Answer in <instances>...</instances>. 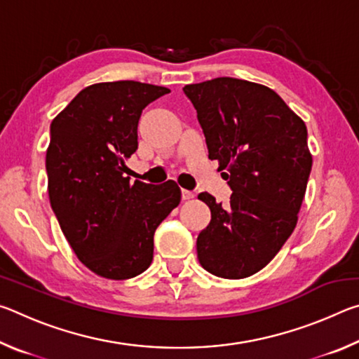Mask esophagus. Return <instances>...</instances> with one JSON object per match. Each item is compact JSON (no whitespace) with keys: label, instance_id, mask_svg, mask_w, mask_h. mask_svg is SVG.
I'll list each match as a JSON object with an SVG mask.
<instances>
[{"label":"esophagus","instance_id":"34e87169","mask_svg":"<svg viewBox=\"0 0 359 359\" xmlns=\"http://www.w3.org/2000/svg\"><path fill=\"white\" fill-rule=\"evenodd\" d=\"M194 198V193L190 190H182V199H191Z\"/></svg>","mask_w":359,"mask_h":359}]
</instances>
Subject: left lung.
Instances as JSON below:
<instances>
[{
	"label": "left lung",
	"instance_id": "8db88e82",
	"mask_svg": "<svg viewBox=\"0 0 359 359\" xmlns=\"http://www.w3.org/2000/svg\"><path fill=\"white\" fill-rule=\"evenodd\" d=\"M210 160L233 194L222 205L199 193L210 223L198 236V259L223 278L263 269L293 233L312 155L306 123L274 90L234 77L185 85Z\"/></svg>",
	"mask_w": 359,
	"mask_h": 359
}]
</instances>
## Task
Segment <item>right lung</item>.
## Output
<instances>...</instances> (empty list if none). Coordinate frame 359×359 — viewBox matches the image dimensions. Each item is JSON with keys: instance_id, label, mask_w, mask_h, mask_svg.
Returning <instances> with one entry per match:
<instances>
[{"instance_id": "add662e5", "label": "right lung", "mask_w": 359, "mask_h": 359, "mask_svg": "<svg viewBox=\"0 0 359 359\" xmlns=\"http://www.w3.org/2000/svg\"><path fill=\"white\" fill-rule=\"evenodd\" d=\"M166 87L135 81L83 88L50 125L48 198L77 258L104 278L126 280L154 259V234L180 203L174 180L150 185L125 177L137 150V123Z\"/></svg>"}]
</instances>
